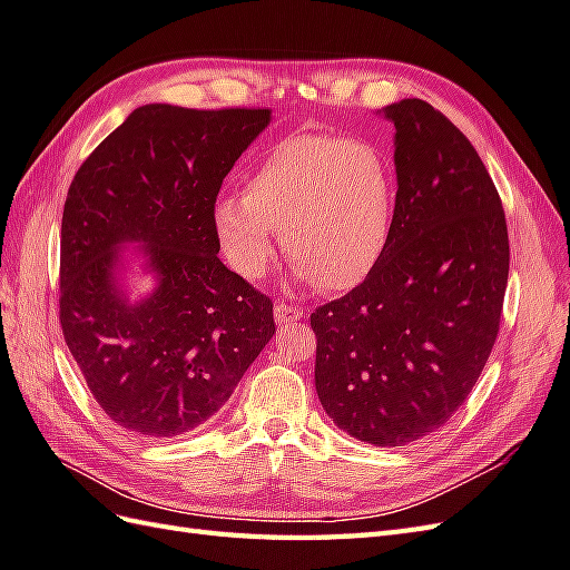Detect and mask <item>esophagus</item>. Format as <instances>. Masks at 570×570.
Returning <instances> with one entry per match:
<instances>
[{
	"mask_svg": "<svg viewBox=\"0 0 570 570\" xmlns=\"http://www.w3.org/2000/svg\"><path fill=\"white\" fill-rule=\"evenodd\" d=\"M303 317H305L303 308H294V305H286V303H276L274 305V320L279 325L296 323V320H303Z\"/></svg>",
	"mask_w": 570,
	"mask_h": 570,
	"instance_id": "esophagus-1",
	"label": "esophagus"
}]
</instances>
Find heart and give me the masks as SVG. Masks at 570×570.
<instances>
[{
	"mask_svg": "<svg viewBox=\"0 0 570 570\" xmlns=\"http://www.w3.org/2000/svg\"><path fill=\"white\" fill-rule=\"evenodd\" d=\"M397 185L375 144L298 135L272 146L245 193L214 204V230L228 265L245 279L265 274L282 230L303 282L327 291L361 284L392 236Z\"/></svg>",
	"mask_w": 570,
	"mask_h": 570,
	"instance_id": "heart-1",
	"label": "heart"
}]
</instances>
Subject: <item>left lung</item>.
<instances>
[{"instance_id":"obj_1","label":"left lung","mask_w":570,"mask_h":570,"mask_svg":"<svg viewBox=\"0 0 570 570\" xmlns=\"http://www.w3.org/2000/svg\"><path fill=\"white\" fill-rule=\"evenodd\" d=\"M395 125L397 207L375 269L311 315L315 390L352 438L397 448L470 397L499 334L508 228L487 166L426 100L383 108Z\"/></svg>"}]
</instances>
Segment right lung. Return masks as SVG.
<instances>
[{"mask_svg":"<svg viewBox=\"0 0 570 570\" xmlns=\"http://www.w3.org/2000/svg\"><path fill=\"white\" fill-rule=\"evenodd\" d=\"M265 108H137L96 146L62 214L60 323L91 395L144 438L202 426L274 334L272 301L218 259L214 204ZM137 244L151 295L129 302Z\"/></svg>","mask_w":570,"mask_h":570,"instance_id":"add662e5","label":"right lung"}]
</instances>
